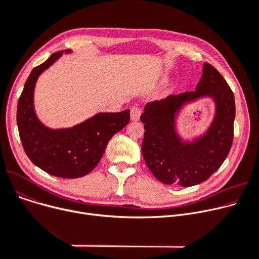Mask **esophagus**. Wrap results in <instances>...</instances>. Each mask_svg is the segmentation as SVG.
<instances>
[{
	"mask_svg": "<svg viewBox=\"0 0 259 259\" xmlns=\"http://www.w3.org/2000/svg\"><path fill=\"white\" fill-rule=\"evenodd\" d=\"M141 114H142V110L140 108H138V107L131 108V113H130L131 120H134V121L139 120L140 117H141Z\"/></svg>",
	"mask_w": 259,
	"mask_h": 259,
	"instance_id": "34e87169",
	"label": "esophagus"
}]
</instances>
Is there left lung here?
Here are the masks:
<instances>
[{
	"label": "left lung",
	"mask_w": 259,
	"mask_h": 259,
	"mask_svg": "<svg viewBox=\"0 0 259 259\" xmlns=\"http://www.w3.org/2000/svg\"><path fill=\"white\" fill-rule=\"evenodd\" d=\"M211 98L215 111L206 131L191 141L184 140L176 119L185 105ZM234 94L215 68L205 63L194 91L171 94L149 103L141 116L145 135L142 153L155 178L166 185L191 187L207 181L227 158L233 142Z\"/></svg>",
	"instance_id": "left-lung-1"
}]
</instances>
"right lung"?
<instances>
[{"mask_svg":"<svg viewBox=\"0 0 259 259\" xmlns=\"http://www.w3.org/2000/svg\"><path fill=\"white\" fill-rule=\"evenodd\" d=\"M71 52L53 53L34 68L26 80L17 110L20 139L27 156L39 169L63 179H77L91 172L100 162L108 142L130 119L127 109L115 113L100 112L69 128L52 129L39 120L34 108L37 78L63 53Z\"/></svg>","mask_w":259,"mask_h":259,"instance_id":"1","label":"right lung"}]
</instances>
